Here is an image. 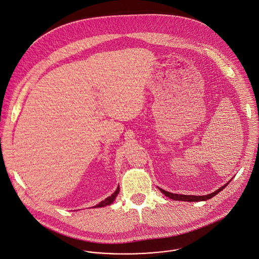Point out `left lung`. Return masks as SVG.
<instances>
[{
	"instance_id": "left-lung-1",
	"label": "left lung",
	"mask_w": 259,
	"mask_h": 259,
	"mask_svg": "<svg viewBox=\"0 0 259 259\" xmlns=\"http://www.w3.org/2000/svg\"><path fill=\"white\" fill-rule=\"evenodd\" d=\"M232 181V179L229 181V182H227L224 186H222L221 188L218 189V190H215L214 192H212L211 194H208V195H204V196H195V195H181V194H173V193H170V192H167V191H165L163 189H160L158 187V189L164 194L166 197H168V198H170V199H172V200H175V201H184V202H200V201H207V200H209V199H211L212 198L213 196H215L217 194H219L222 190H224V189L226 188L228 185H229V183Z\"/></svg>"
}]
</instances>
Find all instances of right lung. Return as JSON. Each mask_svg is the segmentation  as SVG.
<instances>
[{"label": "right lung", "mask_w": 259, "mask_h": 259, "mask_svg": "<svg viewBox=\"0 0 259 259\" xmlns=\"http://www.w3.org/2000/svg\"><path fill=\"white\" fill-rule=\"evenodd\" d=\"M118 192H119V186H118L117 190H116L111 196H109L108 198H106L104 201H102L101 203H99L98 205H96L93 208H102V207H106V206L111 205V204L116 200V198H117V196H118Z\"/></svg>", "instance_id": "add662e5"}]
</instances>
